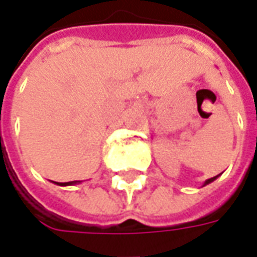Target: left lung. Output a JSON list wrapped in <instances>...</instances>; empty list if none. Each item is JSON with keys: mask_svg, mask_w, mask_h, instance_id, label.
Instances as JSON below:
<instances>
[{"mask_svg": "<svg viewBox=\"0 0 257 257\" xmlns=\"http://www.w3.org/2000/svg\"><path fill=\"white\" fill-rule=\"evenodd\" d=\"M219 176H221V174H218V176H215V177H211V179L205 180V181H204V184H202V187H204V186H207V184H209V183H212V181H214V180L218 179Z\"/></svg>", "mask_w": 257, "mask_h": 257, "instance_id": "1", "label": "left lung"}]
</instances>
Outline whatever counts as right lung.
<instances>
[{
    "mask_svg": "<svg viewBox=\"0 0 257 257\" xmlns=\"http://www.w3.org/2000/svg\"><path fill=\"white\" fill-rule=\"evenodd\" d=\"M80 183H81L80 180H76V181H69V183H56V184H57V186H63V187H66V186H74V184H80Z\"/></svg>",
    "mask_w": 257,
    "mask_h": 257,
    "instance_id": "add662e5",
    "label": "right lung"
}]
</instances>
